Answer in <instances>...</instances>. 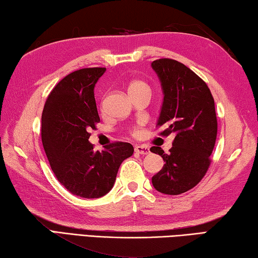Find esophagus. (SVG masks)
Instances as JSON below:
<instances>
[{"mask_svg": "<svg viewBox=\"0 0 258 258\" xmlns=\"http://www.w3.org/2000/svg\"><path fill=\"white\" fill-rule=\"evenodd\" d=\"M135 151L139 154H149L150 153V149L147 146L144 145H136L135 146Z\"/></svg>", "mask_w": 258, "mask_h": 258, "instance_id": "obj_1", "label": "esophagus"}]
</instances>
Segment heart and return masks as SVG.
I'll list each match as a JSON object with an SVG mask.
<instances>
[{
	"label": "heart",
	"mask_w": 258,
	"mask_h": 258,
	"mask_svg": "<svg viewBox=\"0 0 258 258\" xmlns=\"http://www.w3.org/2000/svg\"><path fill=\"white\" fill-rule=\"evenodd\" d=\"M134 89H147V86L142 81H134L130 83L129 90H134Z\"/></svg>",
	"instance_id": "b5f03b06"
}]
</instances>
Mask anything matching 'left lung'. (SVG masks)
Wrapping results in <instances>:
<instances>
[{
    "label": "left lung",
    "mask_w": 258,
    "mask_h": 258,
    "mask_svg": "<svg viewBox=\"0 0 258 258\" xmlns=\"http://www.w3.org/2000/svg\"><path fill=\"white\" fill-rule=\"evenodd\" d=\"M151 66L163 92L157 125L164 128L163 136L175 134L169 154L151 147L164 161L152 184L159 192L177 196L196 186L208 170L217 136L215 101L206 82L181 62L162 58Z\"/></svg>",
    "instance_id": "8db88e82"
}]
</instances>
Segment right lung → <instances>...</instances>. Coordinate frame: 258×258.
Returning a JSON list of instances; mask_svg holds the SVG:
<instances>
[{"label": "right lung", "mask_w": 258, "mask_h": 258, "mask_svg": "<svg viewBox=\"0 0 258 258\" xmlns=\"http://www.w3.org/2000/svg\"><path fill=\"white\" fill-rule=\"evenodd\" d=\"M106 69L75 71L50 92L42 113V144L54 176L74 196L96 199L111 191L117 170L134 147L112 143L94 151L90 129L100 121L95 86Z\"/></svg>", "instance_id": "right-lung-1"}]
</instances>
